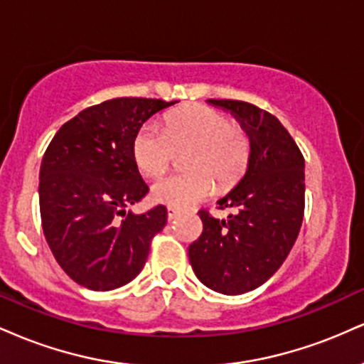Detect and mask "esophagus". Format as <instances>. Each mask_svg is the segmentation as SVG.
Returning a JSON list of instances; mask_svg holds the SVG:
<instances>
[{"label":"esophagus","instance_id":"34e87169","mask_svg":"<svg viewBox=\"0 0 364 364\" xmlns=\"http://www.w3.org/2000/svg\"><path fill=\"white\" fill-rule=\"evenodd\" d=\"M178 215H179V210H178L176 207H168V219H169V220L176 219Z\"/></svg>","mask_w":364,"mask_h":364}]
</instances>
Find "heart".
<instances>
[{
  "mask_svg": "<svg viewBox=\"0 0 364 364\" xmlns=\"http://www.w3.org/2000/svg\"><path fill=\"white\" fill-rule=\"evenodd\" d=\"M188 171L159 179L152 186L157 202L169 207H190L219 188L235 186L252 159V139L224 112L207 106H188L171 112L162 129L145 123L133 136L132 156L136 168L150 179L161 178L185 152Z\"/></svg>",
  "mask_w": 364,
  "mask_h": 364,
  "instance_id": "b5f03b06",
  "label": "heart"
}]
</instances>
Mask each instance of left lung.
Wrapping results in <instances>:
<instances>
[{"instance_id": "left-lung-1", "label": "left lung", "mask_w": 364, "mask_h": 364, "mask_svg": "<svg viewBox=\"0 0 364 364\" xmlns=\"http://www.w3.org/2000/svg\"><path fill=\"white\" fill-rule=\"evenodd\" d=\"M231 111L252 139V159L236 188L217 202L225 220L198 210L203 231L188 246L200 282L223 294L257 289L289 255L304 215V157L281 121L255 104L208 99Z\"/></svg>"}]
</instances>
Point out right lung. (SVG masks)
<instances>
[{"label":"right lung","instance_id":"right-lung-1","mask_svg":"<svg viewBox=\"0 0 364 364\" xmlns=\"http://www.w3.org/2000/svg\"><path fill=\"white\" fill-rule=\"evenodd\" d=\"M176 101L118 97L87 107L58 129L39 173V205L49 248L75 282L111 291L136 277L168 219L164 205L124 208L149 193L132 156L133 136Z\"/></svg>","mask_w":364,"mask_h":364}]
</instances>
